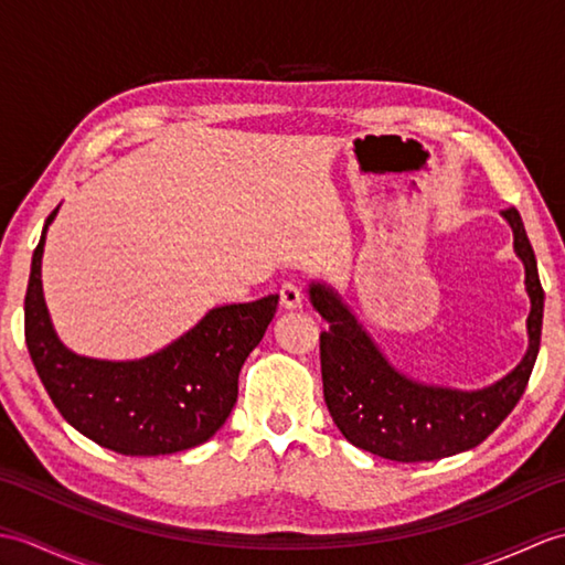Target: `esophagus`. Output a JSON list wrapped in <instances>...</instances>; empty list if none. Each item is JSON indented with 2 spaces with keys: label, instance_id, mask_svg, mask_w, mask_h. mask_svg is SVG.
I'll return each instance as SVG.
<instances>
[{
  "label": "esophagus",
  "instance_id": "esophagus-1",
  "mask_svg": "<svg viewBox=\"0 0 565 565\" xmlns=\"http://www.w3.org/2000/svg\"><path fill=\"white\" fill-rule=\"evenodd\" d=\"M279 301H281V308H286V310L301 308L303 306V294L296 284L286 281V284H281V289H279Z\"/></svg>",
  "mask_w": 565,
  "mask_h": 565
}]
</instances>
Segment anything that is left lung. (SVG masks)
<instances>
[{
  "label": "left lung",
  "instance_id": "1",
  "mask_svg": "<svg viewBox=\"0 0 565 565\" xmlns=\"http://www.w3.org/2000/svg\"><path fill=\"white\" fill-rule=\"evenodd\" d=\"M502 218L512 227L532 308L522 362L486 388L461 391L403 374L342 296L326 281H310V303L328 322L320 334L322 393L334 425L354 447L403 463L444 459L478 447L520 403L542 342L544 289L518 209H505Z\"/></svg>",
  "mask_w": 565,
  "mask_h": 565
}]
</instances>
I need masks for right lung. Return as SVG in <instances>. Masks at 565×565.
I'll list each match as a JSON object with an SVG mask.
<instances>
[{"instance_id": "obj_1", "label": "right lung", "mask_w": 565, "mask_h": 565, "mask_svg": "<svg viewBox=\"0 0 565 565\" xmlns=\"http://www.w3.org/2000/svg\"><path fill=\"white\" fill-rule=\"evenodd\" d=\"M57 209L33 252L23 316L33 366L60 415L99 447L126 456L174 454L209 441L233 411L239 369L267 332L279 296L211 308L182 338L142 359L82 356L57 338L43 298L45 233Z\"/></svg>"}]
</instances>
